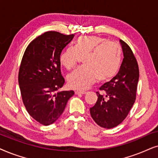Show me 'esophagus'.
<instances>
[{"label": "esophagus", "instance_id": "34e87169", "mask_svg": "<svg viewBox=\"0 0 158 158\" xmlns=\"http://www.w3.org/2000/svg\"><path fill=\"white\" fill-rule=\"evenodd\" d=\"M75 94H86V92L85 91H75Z\"/></svg>", "mask_w": 158, "mask_h": 158}]
</instances>
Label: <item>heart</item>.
<instances>
[{"label": "heart", "instance_id": "b5f03b06", "mask_svg": "<svg viewBox=\"0 0 158 158\" xmlns=\"http://www.w3.org/2000/svg\"><path fill=\"white\" fill-rule=\"evenodd\" d=\"M81 58L85 67L73 71L67 81L73 89L84 90L98 80L106 82L117 74L121 65V51L115 43L97 36H81L75 45L67 47L60 55V62L68 70Z\"/></svg>", "mask_w": 158, "mask_h": 158}]
</instances>
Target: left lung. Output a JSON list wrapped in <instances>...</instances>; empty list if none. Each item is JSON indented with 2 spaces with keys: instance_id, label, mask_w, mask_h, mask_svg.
I'll use <instances>...</instances> for the list:
<instances>
[{
  "instance_id": "8db88e82",
  "label": "left lung",
  "mask_w": 158,
  "mask_h": 158,
  "mask_svg": "<svg viewBox=\"0 0 158 158\" xmlns=\"http://www.w3.org/2000/svg\"><path fill=\"white\" fill-rule=\"evenodd\" d=\"M123 59L118 73L97 92L98 100L90 114L97 124L106 129L117 127L129 114L135 102L139 77L137 61L129 45L120 40Z\"/></svg>"
}]
</instances>
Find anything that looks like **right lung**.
<instances>
[{
    "label": "right lung",
    "mask_w": 158,
    "mask_h": 158,
    "mask_svg": "<svg viewBox=\"0 0 158 158\" xmlns=\"http://www.w3.org/2000/svg\"><path fill=\"white\" fill-rule=\"evenodd\" d=\"M74 37L47 31L33 40L25 50L19 71V85L27 112L44 126L53 123L64 112L73 90L58 91L65 79L60 55Z\"/></svg>",
    "instance_id": "right-lung-1"
}]
</instances>
